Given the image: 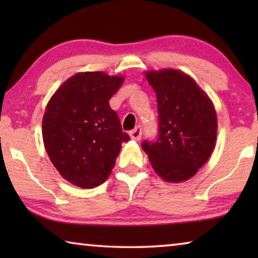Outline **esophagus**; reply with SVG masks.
Listing matches in <instances>:
<instances>
[{"label": "esophagus", "mask_w": 258, "mask_h": 258, "mask_svg": "<svg viewBox=\"0 0 258 258\" xmlns=\"http://www.w3.org/2000/svg\"><path fill=\"white\" fill-rule=\"evenodd\" d=\"M141 135H142V128L141 126H137L134 130H132L130 132V137L132 140H135V141H139L140 139H141Z\"/></svg>", "instance_id": "obj_1"}]
</instances>
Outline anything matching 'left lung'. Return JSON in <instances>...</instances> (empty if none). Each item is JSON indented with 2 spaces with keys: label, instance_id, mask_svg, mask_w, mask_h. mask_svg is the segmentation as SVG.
I'll return each mask as SVG.
<instances>
[{
  "label": "left lung",
  "instance_id": "left-lung-1",
  "mask_svg": "<svg viewBox=\"0 0 258 258\" xmlns=\"http://www.w3.org/2000/svg\"><path fill=\"white\" fill-rule=\"evenodd\" d=\"M146 77L156 92L159 127L157 139L143 141L142 149L164 181L189 180L215 148V108L197 83L180 71H151Z\"/></svg>",
  "mask_w": 258,
  "mask_h": 258
}]
</instances>
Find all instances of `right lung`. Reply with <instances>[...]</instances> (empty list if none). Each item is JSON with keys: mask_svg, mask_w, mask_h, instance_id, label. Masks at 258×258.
<instances>
[{"mask_svg": "<svg viewBox=\"0 0 258 258\" xmlns=\"http://www.w3.org/2000/svg\"><path fill=\"white\" fill-rule=\"evenodd\" d=\"M123 76L102 72L77 73L61 85L47 103L42 134L49 158L64 180L93 189L110 175L123 132L109 100L119 90Z\"/></svg>", "mask_w": 258, "mask_h": 258, "instance_id": "obj_1", "label": "right lung"}]
</instances>
